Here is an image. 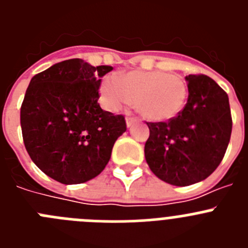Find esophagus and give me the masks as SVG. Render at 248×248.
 I'll return each instance as SVG.
<instances>
[{"mask_svg":"<svg viewBox=\"0 0 248 248\" xmlns=\"http://www.w3.org/2000/svg\"><path fill=\"white\" fill-rule=\"evenodd\" d=\"M125 120H126V126H128V128H130V126L133 125L134 123H137V119L133 117H126Z\"/></svg>","mask_w":248,"mask_h":248,"instance_id":"34e87169","label":"esophagus"}]
</instances>
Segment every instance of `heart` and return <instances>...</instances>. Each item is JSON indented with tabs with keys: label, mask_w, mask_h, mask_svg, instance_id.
Here are the masks:
<instances>
[{
	"label": "heart",
	"mask_w": 248,
	"mask_h": 248,
	"mask_svg": "<svg viewBox=\"0 0 248 248\" xmlns=\"http://www.w3.org/2000/svg\"><path fill=\"white\" fill-rule=\"evenodd\" d=\"M187 95L189 88L183 77L161 71L111 74L100 85L105 108L117 111L135 103L140 115L153 122L176 118L183 111Z\"/></svg>",
	"instance_id": "b5f03b06"
}]
</instances>
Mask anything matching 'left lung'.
<instances>
[{
  "label": "left lung",
  "instance_id": "left-lung-1",
  "mask_svg": "<svg viewBox=\"0 0 248 248\" xmlns=\"http://www.w3.org/2000/svg\"><path fill=\"white\" fill-rule=\"evenodd\" d=\"M185 79L189 98L183 111L169 122L146 123V163L160 180L175 186L210 176L222 161L232 130L226 92L203 74Z\"/></svg>",
  "mask_w": 248,
  "mask_h": 248
}]
</instances>
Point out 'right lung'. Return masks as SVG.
<instances>
[{
    "mask_svg": "<svg viewBox=\"0 0 248 248\" xmlns=\"http://www.w3.org/2000/svg\"><path fill=\"white\" fill-rule=\"evenodd\" d=\"M113 69L73 58L31 79L21 107V128L32 161L56 181L73 185L98 176L125 118L100 108V82Z\"/></svg>",
    "mask_w": 248,
    "mask_h": 248,
    "instance_id": "add662e5",
    "label": "right lung"
}]
</instances>
